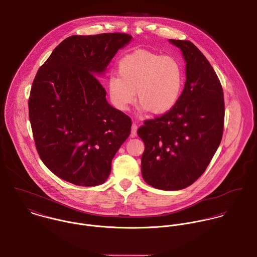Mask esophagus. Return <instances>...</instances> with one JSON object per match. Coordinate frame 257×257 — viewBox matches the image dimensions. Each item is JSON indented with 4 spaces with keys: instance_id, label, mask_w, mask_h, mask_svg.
<instances>
[{
    "instance_id": "esophagus-1",
    "label": "esophagus",
    "mask_w": 257,
    "mask_h": 257,
    "mask_svg": "<svg viewBox=\"0 0 257 257\" xmlns=\"http://www.w3.org/2000/svg\"><path fill=\"white\" fill-rule=\"evenodd\" d=\"M137 131H138V125L136 122H133V125H132V136L133 137L137 136Z\"/></svg>"
}]
</instances>
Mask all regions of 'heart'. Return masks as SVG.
I'll return each instance as SVG.
<instances>
[{"mask_svg": "<svg viewBox=\"0 0 257 257\" xmlns=\"http://www.w3.org/2000/svg\"><path fill=\"white\" fill-rule=\"evenodd\" d=\"M107 87L112 104L125 110L137 100L144 110L154 114L170 111L178 101L184 84L181 63L174 57L138 50L123 57Z\"/></svg>", "mask_w": 257, "mask_h": 257, "instance_id": "obj_1", "label": "heart"}]
</instances>
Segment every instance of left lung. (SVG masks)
<instances>
[{"mask_svg": "<svg viewBox=\"0 0 257 257\" xmlns=\"http://www.w3.org/2000/svg\"><path fill=\"white\" fill-rule=\"evenodd\" d=\"M185 65L181 95L170 111L145 121L138 136L145 143L142 175L163 190L192 184L209 165L223 132L224 98L220 82L203 54L189 41L170 40Z\"/></svg>", "mask_w": 257, "mask_h": 257, "instance_id": "obj_1", "label": "left lung"}]
</instances>
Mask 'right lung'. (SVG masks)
<instances>
[{
  "label": "right lung",
  "instance_id": "1",
  "mask_svg": "<svg viewBox=\"0 0 257 257\" xmlns=\"http://www.w3.org/2000/svg\"><path fill=\"white\" fill-rule=\"evenodd\" d=\"M132 39L120 33L69 37L36 75L29 98L36 148L45 166L66 181L103 183L131 134V118L107 102L95 76L105 73Z\"/></svg>",
  "mask_w": 257,
  "mask_h": 257
}]
</instances>
